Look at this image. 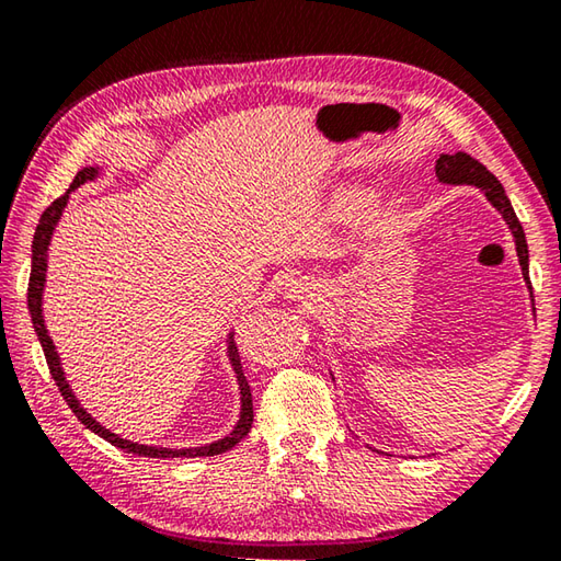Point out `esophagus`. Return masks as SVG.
I'll list each match as a JSON object with an SVG mask.
<instances>
[{"mask_svg":"<svg viewBox=\"0 0 561 561\" xmlns=\"http://www.w3.org/2000/svg\"><path fill=\"white\" fill-rule=\"evenodd\" d=\"M284 294H287V299H291V301L311 304L319 299V284H313L309 279H291L287 284V289H284Z\"/></svg>","mask_w":561,"mask_h":561,"instance_id":"34e87169","label":"esophagus"}]
</instances>
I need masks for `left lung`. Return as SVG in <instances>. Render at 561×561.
I'll return each instance as SVG.
<instances>
[{
    "instance_id": "8db88e82",
    "label": "left lung",
    "mask_w": 561,
    "mask_h": 561,
    "mask_svg": "<svg viewBox=\"0 0 561 561\" xmlns=\"http://www.w3.org/2000/svg\"><path fill=\"white\" fill-rule=\"evenodd\" d=\"M434 171H436V179H439L442 183H451V186H461V183H466V186H476L488 198V203H491V206L501 213L507 230L513 232L517 260H520L525 284L533 289V284H529V254H527L525 230L520 226V220H517V216H515L511 198L505 196L503 183L497 181L491 171L481 164V161H476L473 157L463 154V151H456V154H442L439 159H436Z\"/></svg>"
}]
</instances>
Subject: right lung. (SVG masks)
I'll list each match as a JSON object with an SVG mask.
<instances>
[{
    "label": "right lung",
    "instance_id": "right-lung-1",
    "mask_svg": "<svg viewBox=\"0 0 561 561\" xmlns=\"http://www.w3.org/2000/svg\"><path fill=\"white\" fill-rule=\"evenodd\" d=\"M103 174V167H85L80 169L73 183H70V188L64 193V196L56 198L50 206L44 210V216H41L36 232H34V245H32V277H28V294H26V301H28V313H32V323H34V331L38 335V343L41 348H44L46 355V363H48V370L54 375V380L58 385L60 394H64V400L68 402L70 410L78 416L80 422H83L90 432L103 436L105 442H110L112 446H117V449L127 451V454H137V456H147V458H201V456H218L222 451H228L236 446L238 442H242L250 432L252 426V392H250V385L245 380V373H242V365H240V355H238V345L232 343V333H228V360L232 365V370H236V378H238V387H240V416H238V424L232 426V432L222 436L218 442H210V444H201V446H188V449H167V446H149V444H137V442H129V439H122L119 434L105 430L103 424H100L93 414H88V410L80 400L76 397V392L70 390V385L66 380V373H64V365H60V355L54 345V339L48 335L46 329V321H44V287H46V267H48V248H50V238H54V230L58 226L60 216H64V210L68 206V198L70 193L76 188L83 186L85 181H93Z\"/></svg>",
    "mask_w": 561,
    "mask_h": 561
}]
</instances>
